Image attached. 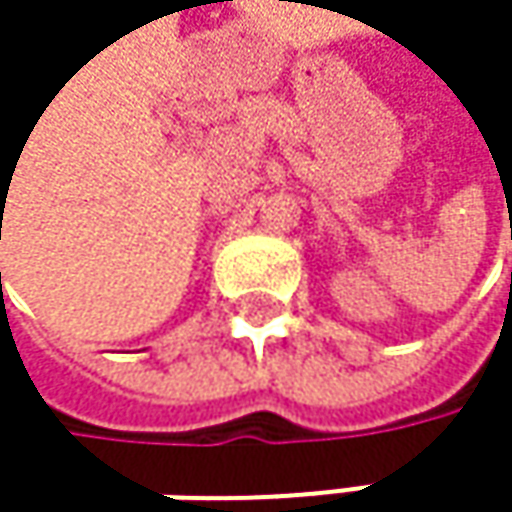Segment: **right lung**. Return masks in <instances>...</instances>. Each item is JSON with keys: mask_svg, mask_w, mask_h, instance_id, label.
<instances>
[{"mask_svg": "<svg viewBox=\"0 0 512 512\" xmlns=\"http://www.w3.org/2000/svg\"><path fill=\"white\" fill-rule=\"evenodd\" d=\"M0 278H2V275H0Z\"/></svg>", "mask_w": 512, "mask_h": 512, "instance_id": "right-lung-1", "label": "right lung"}]
</instances>
